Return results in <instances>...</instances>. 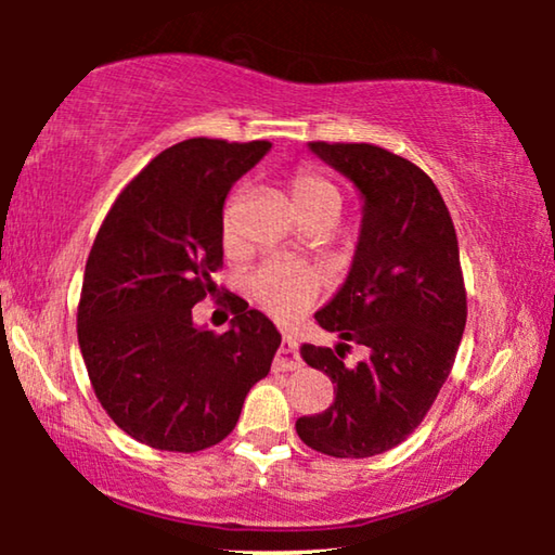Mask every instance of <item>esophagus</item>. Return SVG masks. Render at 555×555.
Listing matches in <instances>:
<instances>
[{"mask_svg": "<svg viewBox=\"0 0 555 555\" xmlns=\"http://www.w3.org/2000/svg\"><path fill=\"white\" fill-rule=\"evenodd\" d=\"M300 366H302V361L298 356V346H295V340L291 336H285L275 353V371H295Z\"/></svg>", "mask_w": 555, "mask_h": 555, "instance_id": "1", "label": "esophagus"}]
</instances>
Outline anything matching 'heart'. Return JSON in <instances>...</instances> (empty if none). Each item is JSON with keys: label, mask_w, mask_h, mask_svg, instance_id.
<instances>
[{"label": "heart", "mask_w": 555, "mask_h": 555, "mask_svg": "<svg viewBox=\"0 0 555 555\" xmlns=\"http://www.w3.org/2000/svg\"><path fill=\"white\" fill-rule=\"evenodd\" d=\"M287 196L298 215L313 219L315 215H336L340 207L338 186L313 166H298L287 177ZM234 196L224 204L222 211V245L224 249H234L237 234H234ZM323 278L321 272L310 264H300L293 260H264L253 275L247 278V295L262 310H268L275 318H293L306 310L321 291Z\"/></svg>", "instance_id": "heart-1"}]
</instances>
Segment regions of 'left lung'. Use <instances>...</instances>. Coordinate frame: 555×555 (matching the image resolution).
I'll use <instances>...</instances> for the list:
<instances>
[{"instance_id": "1", "label": "left lung", "mask_w": 555, "mask_h": 555, "mask_svg": "<svg viewBox=\"0 0 555 555\" xmlns=\"http://www.w3.org/2000/svg\"><path fill=\"white\" fill-rule=\"evenodd\" d=\"M310 151L359 186L363 224L344 287L315 313L344 344L300 348L336 399L295 429L331 457H374L420 427L452 371L467 321L457 232L435 181L409 158L374 143L310 141ZM353 345L367 351L356 367L345 363Z\"/></svg>"}]
</instances>
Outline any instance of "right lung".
<instances>
[{
	"label": "right lung",
	"mask_w": 555,
	"mask_h": 555,
	"mask_svg": "<svg viewBox=\"0 0 555 555\" xmlns=\"http://www.w3.org/2000/svg\"><path fill=\"white\" fill-rule=\"evenodd\" d=\"M270 146L173 143L128 181L88 255L78 344L90 386L105 414L154 450L222 442L280 346L270 318L234 293L224 295L230 331L192 323V308L217 291L227 194Z\"/></svg>",
	"instance_id": "add662e5"
}]
</instances>
